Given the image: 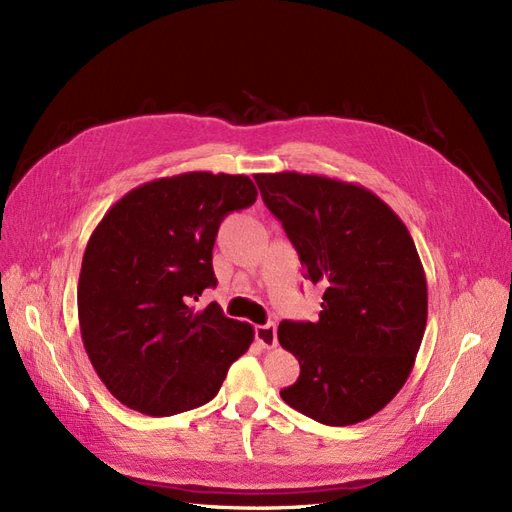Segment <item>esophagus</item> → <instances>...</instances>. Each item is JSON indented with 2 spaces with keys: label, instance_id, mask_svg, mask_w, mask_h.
<instances>
[{
  "label": "esophagus",
  "instance_id": "1",
  "mask_svg": "<svg viewBox=\"0 0 512 512\" xmlns=\"http://www.w3.org/2000/svg\"><path fill=\"white\" fill-rule=\"evenodd\" d=\"M256 342L262 348H275L277 346L275 322H267V324H260V327H256Z\"/></svg>",
  "mask_w": 512,
  "mask_h": 512
}]
</instances>
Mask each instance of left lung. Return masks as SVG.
<instances>
[{"instance_id":"obj_1","label":"left lung","mask_w":512,"mask_h":512,"mask_svg":"<svg viewBox=\"0 0 512 512\" xmlns=\"http://www.w3.org/2000/svg\"><path fill=\"white\" fill-rule=\"evenodd\" d=\"M269 211L322 284L316 322L282 320L277 339L301 374L280 391L324 425L380 412L406 384L427 324V282L406 224L361 185L320 175L254 177Z\"/></svg>"}]
</instances>
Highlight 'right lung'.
<instances>
[{
	"instance_id": "add662e5",
	"label": "right lung",
	"mask_w": 512,
	"mask_h": 512,
	"mask_svg": "<svg viewBox=\"0 0 512 512\" xmlns=\"http://www.w3.org/2000/svg\"><path fill=\"white\" fill-rule=\"evenodd\" d=\"M245 175L196 170L138 185L91 232L79 277V324L96 374L123 406L173 416L218 395L250 348L252 324L218 303L213 243L230 211L254 205Z\"/></svg>"
}]
</instances>
